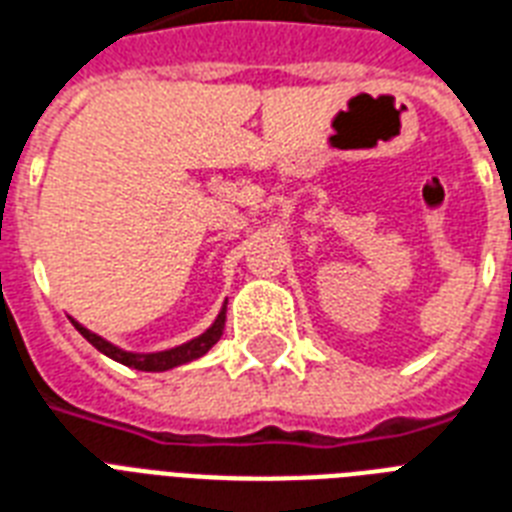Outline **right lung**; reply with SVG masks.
<instances>
[{"instance_id":"right-lung-1","label":"right lung","mask_w":512,"mask_h":512,"mask_svg":"<svg viewBox=\"0 0 512 512\" xmlns=\"http://www.w3.org/2000/svg\"><path fill=\"white\" fill-rule=\"evenodd\" d=\"M225 311H228V300L222 303L220 314L214 319L212 325L206 327L204 333L195 335L190 338L187 343H179L174 349H163V351H126L115 346V343H109L107 338H101V335L91 333L88 327H83L77 319H72V325L77 327V333L83 335L85 341L93 343L101 354H107L109 360L120 362V365H126V368H134V370H144V373H163V370H171V368H179V365H187V362L198 360V357H204L206 351L212 349L214 343L220 341L222 330H225Z\"/></svg>"}]
</instances>
